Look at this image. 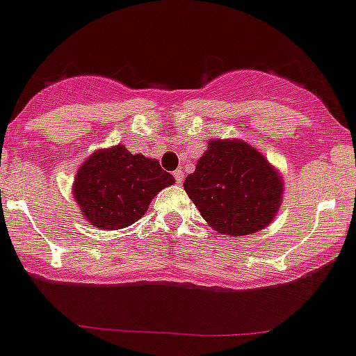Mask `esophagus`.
<instances>
[{
    "mask_svg": "<svg viewBox=\"0 0 356 356\" xmlns=\"http://www.w3.org/2000/svg\"><path fill=\"white\" fill-rule=\"evenodd\" d=\"M174 177H175V181H177L179 184H181L182 179H184V172H182V170H175L174 172Z\"/></svg>",
    "mask_w": 356,
    "mask_h": 356,
    "instance_id": "obj_1",
    "label": "esophagus"
}]
</instances>
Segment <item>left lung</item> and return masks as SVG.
Masks as SVG:
<instances>
[{
	"label": "left lung",
	"mask_w": 356,
	"mask_h": 356,
	"mask_svg": "<svg viewBox=\"0 0 356 356\" xmlns=\"http://www.w3.org/2000/svg\"><path fill=\"white\" fill-rule=\"evenodd\" d=\"M284 179L261 151L241 139H210L184 189L212 229L227 236L257 233L273 222Z\"/></svg>",
	"instance_id": "obj_1"
}]
</instances>
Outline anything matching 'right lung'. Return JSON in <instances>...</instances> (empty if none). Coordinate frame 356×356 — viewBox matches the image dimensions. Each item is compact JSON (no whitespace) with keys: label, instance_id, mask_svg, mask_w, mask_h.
Here are the masks:
<instances>
[{"label":"right lung","instance_id":"right-lung-1","mask_svg":"<svg viewBox=\"0 0 356 356\" xmlns=\"http://www.w3.org/2000/svg\"><path fill=\"white\" fill-rule=\"evenodd\" d=\"M174 182L158 160L116 144L94 151L79 165L72 196L92 226L113 231L139 220L154 196Z\"/></svg>","mask_w":356,"mask_h":356}]
</instances>
